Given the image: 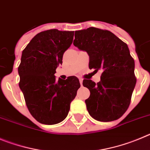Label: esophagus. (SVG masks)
<instances>
[{"label": "esophagus", "mask_w": 150, "mask_h": 150, "mask_svg": "<svg viewBox=\"0 0 150 150\" xmlns=\"http://www.w3.org/2000/svg\"><path fill=\"white\" fill-rule=\"evenodd\" d=\"M79 81H80L81 85L82 86V83H83V79H82V78H79Z\"/></svg>", "instance_id": "1"}]
</instances>
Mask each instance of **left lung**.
Here are the masks:
<instances>
[{"label": "left lung", "mask_w": 150, "mask_h": 150, "mask_svg": "<svg viewBox=\"0 0 150 150\" xmlns=\"http://www.w3.org/2000/svg\"><path fill=\"white\" fill-rule=\"evenodd\" d=\"M73 44L88 54L90 69L102 72L96 84L83 81L90 91L85 100L90 115L101 122L120 118L130 105L136 84L134 61L128 45L111 32L96 28L75 31Z\"/></svg>", "instance_id": "obj_1"}]
</instances>
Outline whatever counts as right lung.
I'll return each mask as SVG.
<instances>
[{
    "label": "right lung",
    "mask_w": 150,
    "mask_h": 150,
    "mask_svg": "<svg viewBox=\"0 0 150 150\" xmlns=\"http://www.w3.org/2000/svg\"><path fill=\"white\" fill-rule=\"evenodd\" d=\"M73 36L74 31L48 30L36 34L22 52L19 87L30 113L42 124L62 122L81 87L77 77L57 80L54 75Z\"/></svg>",
    "instance_id": "1"
}]
</instances>
